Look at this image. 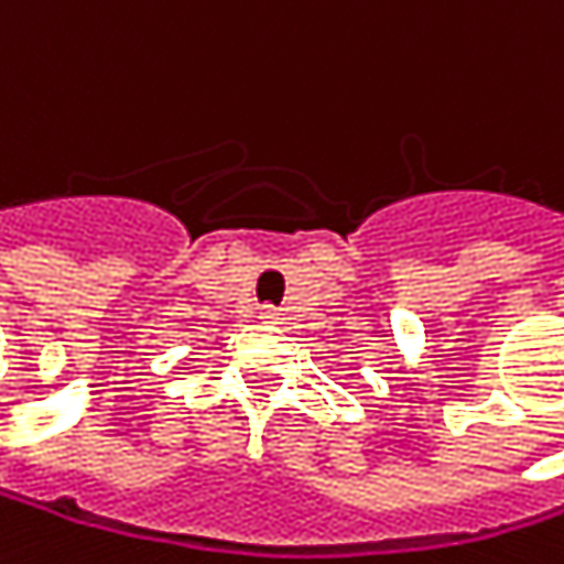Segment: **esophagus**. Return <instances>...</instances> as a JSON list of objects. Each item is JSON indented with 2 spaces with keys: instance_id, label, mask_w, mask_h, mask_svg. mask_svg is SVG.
Listing matches in <instances>:
<instances>
[{
  "instance_id": "esophagus-1",
  "label": "esophagus",
  "mask_w": 564,
  "mask_h": 564,
  "mask_svg": "<svg viewBox=\"0 0 564 564\" xmlns=\"http://www.w3.org/2000/svg\"><path fill=\"white\" fill-rule=\"evenodd\" d=\"M260 321H263V324H270V327H280V324L288 321V314H280L276 307H260Z\"/></svg>"
}]
</instances>
